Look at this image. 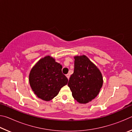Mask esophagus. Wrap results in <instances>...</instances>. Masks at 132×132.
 <instances>
[{"label":"esophagus","mask_w":132,"mask_h":132,"mask_svg":"<svg viewBox=\"0 0 132 132\" xmlns=\"http://www.w3.org/2000/svg\"><path fill=\"white\" fill-rule=\"evenodd\" d=\"M66 76L67 78H68V79H69V78H70V75H69V74H67Z\"/></svg>","instance_id":"esophagus-1"}]
</instances>
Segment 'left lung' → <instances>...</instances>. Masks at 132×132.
I'll use <instances>...</instances> for the list:
<instances>
[{
  "label": "left lung",
  "instance_id": "left-lung-1",
  "mask_svg": "<svg viewBox=\"0 0 132 132\" xmlns=\"http://www.w3.org/2000/svg\"><path fill=\"white\" fill-rule=\"evenodd\" d=\"M74 72L68 86L77 102L86 104L97 97L101 88L103 79L101 73L85 55L75 57Z\"/></svg>",
  "mask_w": 132,
  "mask_h": 132
}]
</instances>
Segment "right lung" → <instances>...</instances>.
<instances>
[{
  "instance_id": "right-lung-1",
  "label": "right lung",
  "mask_w": 132,
  "mask_h": 132,
  "mask_svg": "<svg viewBox=\"0 0 132 132\" xmlns=\"http://www.w3.org/2000/svg\"><path fill=\"white\" fill-rule=\"evenodd\" d=\"M62 69L61 64L50 56L40 59L33 67L29 75V81L38 97L50 101L68 84V79L62 73Z\"/></svg>"
}]
</instances>
